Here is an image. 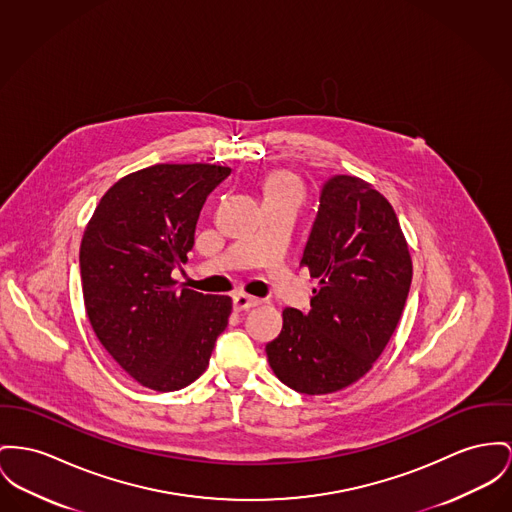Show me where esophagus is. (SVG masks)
<instances>
[{
    "label": "esophagus",
    "instance_id": "34e87169",
    "mask_svg": "<svg viewBox=\"0 0 512 512\" xmlns=\"http://www.w3.org/2000/svg\"><path fill=\"white\" fill-rule=\"evenodd\" d=\"M260 303H262L260 299L250 297V295H244V293H239V295L233 297V305H235L237 310H248V308L258 307Z\"/></svg>",
    "mask_w": 512,
    "mask_h": 512
}]
</instances>
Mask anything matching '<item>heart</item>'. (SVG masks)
<instances>
[{
    "mask_svg": "<svg viewBox=\"0 0 512 512\" xmlns=\"http://www.w3.org/2000/svg\"><path fill=\"white\" fill-rule=\"evenodd\" d=\"M272 194H297L299 196V184L291 174H285V172L273 174L266 184V196H272Z\"/></svg>",
    "mask_w": 512,
    "mask_h": 512,
    "instance_id": "1",
    "label": "heart"
}]
</instances>
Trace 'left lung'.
Returning a JSON list of instances; mask_svg holds the SVG:
<instances>
[{
  "mask_svg": "<svg viewBox=\"0 0 512 512\" xmlns=\"http://www.w3.org/2000/svg\"><path fill=\"white\" fill-rule=\"evenodd\" d=\"M301 266L318 279L310 310L285 308L266 353L289 388L332 394L367 375L392 338L413 275L408 242L380 192L338 174L322 186Z\"/></svg>",
  "mask_w": 512,
  "mask_h": 512,
  "instance_id": "8db88e82",
  "label": "left lung"
}]
</instances>
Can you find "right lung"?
<instances>
[{"instance_id": "obj_1", "label": "right lung", "mask_w": 512, "mask_h": 512, "mask_svg": "<svg viewBox=\"0 0 512 512\" xmlns=\"http://www.w3.org/2000/svg\"><path fill=\"white\" fill-rule=\"evenodd\" d=\"M229 167L153 165L101 198L79 248L89 322L112 359L141 386L172 392L204 375L233 301L178 289L205 198Z\"/></svg>"}]
</instances>
